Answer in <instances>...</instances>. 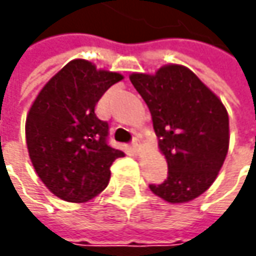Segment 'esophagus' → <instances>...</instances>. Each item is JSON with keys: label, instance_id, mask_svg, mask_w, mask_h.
Masks as SVG:
<instances>
[{"label": "esophagus", "instance_id": "34e87169", "mask_svg": "<svg viewBox=\"0 0 256 256\" xmlns=\"http://www.w3.org/2000/svg\"><path fill=\"white\" fill-rule=\"evenodd\" d=\"M132 150L135 154L141 152V144H140V140H138V138H135L132 141Z\"/></svg>", "mask_w": 256, "mask_h": 256}]
</instances>
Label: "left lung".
<instances>
[{"mask_svg":"<svg viewBox=\"0 0 256 256\" xmlns=\"http://www.w3.org/2000/svg\"><path fill=\"white\" fill-rule=\"evenodd\" d=\"M130 80L150 108L158 148L168 164V178L150 190L170 204L198 198L216 180L228 154L225 105L184 65L132 72Z\"/></svg>","mask_w":256,"mask_h":256,"instance_id":"obj_1","label":"left lung"}]
</instances>
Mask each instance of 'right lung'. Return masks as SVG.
Listing matches in <instances>:
<instances>
[{"mask_svg":"<svg viewBox=\"0 0 256 256\" xmlns=\"http://www.w3.org/2000/svg\"><path fill=\"white\" fill-rule=\"evenodd\" d=\"M124 80L76 58L41 88L25 121L28 155L44 185L66 202L91 201L106 188L125 154L106 144L108 124L95 115L104 92Z\"/></svg>","mask_w":256,"mask_h":256,"instance_id":"obj_1","label":"right lung"}]
</instances>
